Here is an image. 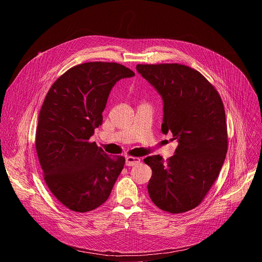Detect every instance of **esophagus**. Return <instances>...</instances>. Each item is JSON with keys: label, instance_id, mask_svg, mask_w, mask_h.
Returning a JSON list of instances; mask_svg holds the SVG:
<instances>
[{"label": "esophagus", "instance_id": "obj_1", "mask_svg": "<svg viewBox=\"0 0 262 262\" xmlns=\"http://www.w3.org/2000/svg\"><path fill=\"white\" fill-rule=\"evenodd\" d=\"M141 162V160L139 158H134V157H127L125 159V165L128 167H133L138 165Z\"/></svg>", "mask_w": 262, "mask_h": 262}]
</instances>
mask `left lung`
I'll list each match as a JSON object with an SVG mask.
<instances>
[{"instance_id":"obj_1","label":"left lung","mask_w":262,"mask_h":262,"mask_svg":"<svg viewBox=\"0 0 262 262\" xmlns=\"http://www.w3.org/2000/svg\"><path fill=\"white\" fill-rule=\"evenodd\" d=\"M141 76L164 103L162 132L172 133L178 146L167 162L161 156L144 159L152 170L149 197L171 213L198 206L215 181L227 154L224 104L202 74L181 64H138Z\"/></svg>"}]
</instances>
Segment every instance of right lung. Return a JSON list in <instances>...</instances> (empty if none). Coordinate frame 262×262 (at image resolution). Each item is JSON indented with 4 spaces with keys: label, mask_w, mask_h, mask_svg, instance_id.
<instances>
[{
    "label": "right lung",
    "mask_w": 262,
    "mask_h": 262,
    "mask_svg": "<svg viewBox=\"0 0 262 262\" xmlns=\"http://www.w3.org/2000/svg\"><path fill=\"white\" fill-rule=\"evenodd\" d=\"M134 76L118 63L80 64L62 74L45 98L36 129L37 156L50 191L73 211L104 203L123 169V157H108L89 139L102 123L112 88Z\"/></svg>",
    "instance_id": "add662e5"
}]
</instances>
